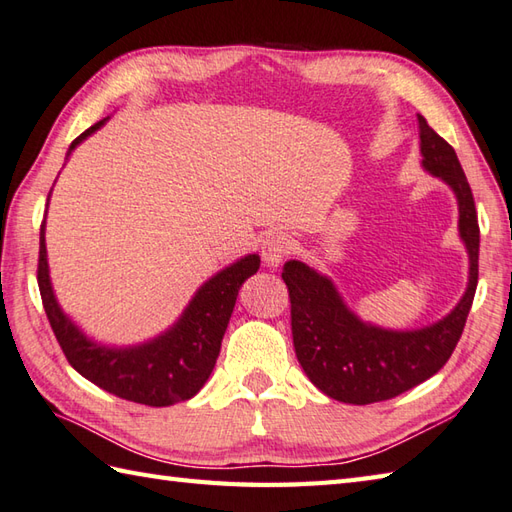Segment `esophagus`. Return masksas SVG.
Returning a JSON list of instances; mask_svg holds the SVG:
<instances>
[{
    "label": "esophagus",
    "instance_id": "34e87169",
    "mask_svg": "<svg viewBox=\"0 0 512 512\" xmlns=\"http://www.w3.org/2000/svg\"><path fill=\"white\" fill-rule=\"evenodd\" d=\"M263 260L267 267H280L283 265V260L289 256L291 252V236L285 232H271L265 241H263Z\"/></svg>",
    "mask_w": 512,
    "mask_h": 512
}]
</instances>
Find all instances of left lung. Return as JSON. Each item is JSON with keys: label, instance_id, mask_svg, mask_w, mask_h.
<instances>
[{"label": "left lung", "instance_id": "1", "mask_svg": "<svg viewBox=\"0 0 512 512\" xmlns=\"http://www.w3.org/2000/svg\"><path fill=\"white\" fill-rule=\"evenodd\" d=\"M422 170L451 187L457 201V232L468 254V283L457 305L440 320L417 329H387L362 320L336 283L302 260H287L283 280L291 298L296 358L307 378L329 398L347 404L391 400L440 371L460 340L477 289L479 225L471 185L455 150L422 114Z\"/></svg>", "mask_w": 512, "mask_h": 512}]
</instances>
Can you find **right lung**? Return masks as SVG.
I'll return each mask as SVG.
<instances>
[{"label":"right lung","mask_w":512,"mask_h":512,"mask_svg":"<svg viewBox=\"0 0 512 512\" xmlns=\"http://www.w3.org/2000/svg\"><path fill=\"white\" fill-rule=\"evenodd\" d=\"M110 117L90 125L70 143L66 161L88 137L106 125ZM50 201V194H48ZM48 214V212H46ZM260 267L258 254L234 260L194 291L181 316L159 336L137 344H106L90 338L64 309L50 280L46 249V218L39 232L37 283L50 327L64 349L68 362L83 378L117 398L145 404L170 406L190 400L203 389L221 353L225 329L232 318L238 289Z\"/></svg>","instance_id":"add662e5"}]
</instances>
